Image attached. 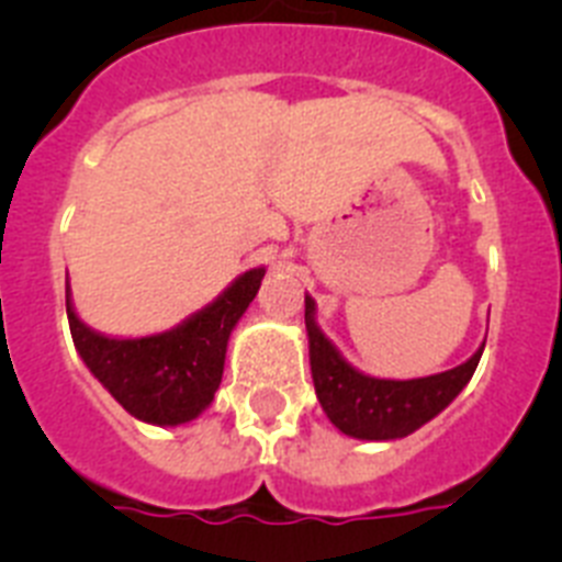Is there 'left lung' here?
I'll use <instances>...</instances> for the list:
<instances>
[{"instance_id":"left-lung-1","label":"left lung","mask_w":562,"mask_h":562,"mask_svg":"<svg viewBox=\"0 0 562 562\" xmlns=\"http://www.w3.org/2000/svg\"><path fill=\"white\" fill-rule=\"evenodd\" d=\"M310 366L321 408L340 434L366 441H391L411 436L439 416L461 394L481 360V346L461 366L419 380H376L351 366L315 321V301L306 295Z\"/></svg>"}]
</instances>
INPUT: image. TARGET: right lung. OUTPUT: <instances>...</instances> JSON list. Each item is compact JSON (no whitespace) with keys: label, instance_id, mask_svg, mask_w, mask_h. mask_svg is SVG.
<instances>
[{"label":"right lung","instance_id":"right-lung-1","mask_svg":"<svg viewBox=\"0 0 562 562\" xmlns=\"http://www.w3.org/2000/svg\"><path fill=\"white\" fill-rule=\"evenodd\" d=\"M265 267H252L205 310L160 335L109 337L89 329L72 306L67 281V317L72 342L87 369L134 419L177 428L193 422L220 389L231 331L252 304Z\"/></svg>","mask_w":562,"mask_h":562}]
</instances>
